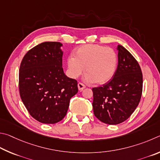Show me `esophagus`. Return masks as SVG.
Returning a JSON list of instances; mask_svg holds the SVG:
<instances>
[{
    "instance_id": "esophagus-1",
    "label": "esophagus",
    "mask_w": 160,
    "mask_h": 160,
    "mask_svg": "<svg viewBox=\"0 0 160 160\" xmlns=\"http://www.w3.org/2000/svg\"><path fill=\"white\" fill-rule=\"evenodd\" d=\"M85 88H86V86L84 84H83V83H78V88L80 91H83V89H84Z\"/></svg>"
}]
</instances>
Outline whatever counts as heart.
<instances>
[{
	"mask_svg": "<svg viewBox=\"0 0 160 160\" xmlns=\"http://www.w3.org/2000/svg\"><path fill=\"white\" fill-rule=\"evenodd\" d=\"M118 59L115 51L110 48L96 44H87L78 48L67 59L70 76L77 78L84 72L88 82L102 84L108 82L116 72Z\"/></svg>",
	"mask_w": 160,
	"mask_h": 160,
	"instance_id": "b5f03b06",
	"label": "heart"
}]
</instances>
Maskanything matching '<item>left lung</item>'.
<instances>
[{"instance_id": "obj_1", "label": "left lung", "mask_w": 160, "mask_h": 160, "mask_svg": "<svg viewBox=\"0 0 160 160\" xmlns=\"http://www.w3.org/2000/svg\"><path fill=\"white\" fill-rule=\"evenodd\" d=\"M117 49L118 65L112 78L92 89L95 116L110 125L122 123L132 114L142 91V74L138 62L124 47L118 45Z\"/></svg>"}]
</instances>
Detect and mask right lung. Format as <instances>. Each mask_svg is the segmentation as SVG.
Masks as SVG:
<instances>
[{
	"instance_id": "right-lung-1",
	"label": "right lung",
	"mask_w": 160,
	"mask_h": 160,
	"mask_svg": "<svg viewBox=\"0 0 160 160\" xmlns=\"http://www.w3.org/2000/svg\"><path fill=\"white\" fill-rule=\"evenodd\" d=\"M62 46L60 42L37 45L26 53L19 67L21 99L30 115L43 124L61 121L78 92L77 80L64 73Z\"/></svg>"
}]
</instances>
